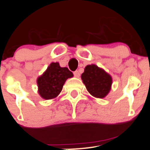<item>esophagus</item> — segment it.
<instances>
[{"mask_svg": "<svg viewBox=\"0 0 150 150\" xmlns=\"http://www.w3.org/2000/svg\"><path fill=\"white\" fill-rule=\"evenodd\" d=\"M74 76L76 77V78H79V77L80 76V74L79 73L78 71H74Z\"/></svg>", "mask_w": 150, "mask_h": 150, "instance_id": "esophagus-1", "label": "esophagus"}]
</instances>
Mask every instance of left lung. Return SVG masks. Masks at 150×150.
<instances>
[{
  "label": "left lung",
  "mask_w": 150,
  "mask_h": 150,
  "mask_svg": "<svg viewBox=\"0 0 150 150\" xmlns=\"http://www.w3.org/2000/svg\"><path fill=\"white\" fill-rule=\"evenodd\" d=\"M81 80L87 91L97 98H103L110 92L112 78L109 74L95 64L87 65L81 74Z\"/></svg>",
  "instance_id": "1"
}]
</instances>
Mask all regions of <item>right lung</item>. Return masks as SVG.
<instances>
[{
	"instance_id": "add662e5",
	"label": "right lung",
	"mask_w": 150,
	"mask_h": 150,
	"mask_svg": "<svg viewBox=\"0 0 150 150\" xmlns=\"http://www.w3.org/2000/svg\"><path fill=\"white\" fill-rule=\"evenodd\" d=\"M73 76V73L68 68L60 67L57 62L51 63L37 79L38 94L45 100L55 98L62 91L66 80Z\"/></svg>"
}]
</instances>
